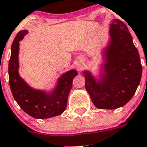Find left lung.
I'll return each mask as SVG.
<instances>
[{"label":"left lung","instance_id":"1","mask_svg":"<svg viewBox=\"0 0 147 147\" xmlns=\"http://www.w3.org/2000/svg\"><path fill=\"white\" fill-rule=\"evenodd\" d=\"M110 34L102 81L96 82L89 72L84 74L85 88L95 106L111 110L124 106L134 96L141 81L142 65L129 30L121 20H113Z\"/></svg>","mask_w":147,"mask_h":147}]
</instances>
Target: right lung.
<instances>
[{"instance_id": "add662e5", "label": "right lung", "mask_w": 147, "mask_h": 147, "mask_svg": "<svg viewBox=\"0 0 147 147\" xmlns=\"http://www.w3.org/2000/svg\"><path fill=\"white\" fill-rule=\"evenodd\" d=\"M27 33L26 30L18 32L11 47L9 82L13 97L23 111L35 119H48L59 115L67 107V96L77 72L71 70L64 74L59 78L57 87L50 94L28 86L20 77L18 71L19 42Z\"/></svg>"}]
</instances>
